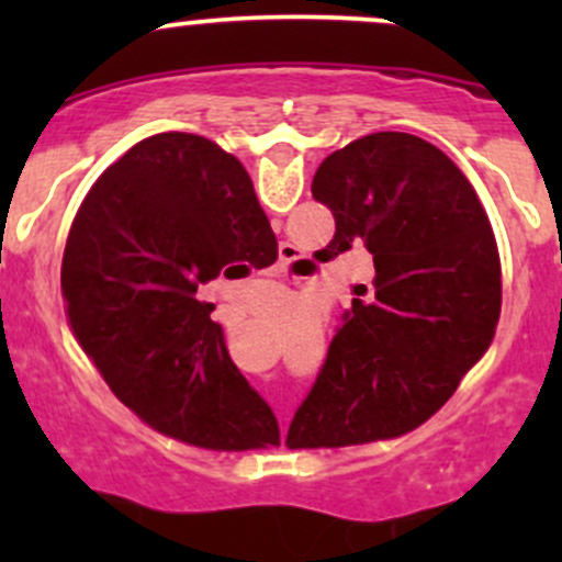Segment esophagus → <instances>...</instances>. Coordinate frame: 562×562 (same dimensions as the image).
Returning <instances> with one entry per match:
<instances>
[{
    "label": "esophagus",
    "instance_id": "esophagus-1",
    "mask_svg": "<svg viewBox=\"0 0 562 562\" xmlns=\"http://www.w3.org/2000/svg\"><path fill=\"white\" fill-rule=\"evenodd\" d=\"M299 260H302V252H299V247L291 245V241H282V245H280V260H277V266H274V274H291V271L296 269Z\"/></svg>",
    "mask_w": 562,
    "mask_h": 562
}]
</instances>
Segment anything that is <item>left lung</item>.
<instances>
[{
    "mask_svg": "<svg viewBox=\"0 0 562 562\" xmlns=\"http://www.w3.org/2000/svg\"><path fill=\"white\" fill-rule=\"evenodd\" d=\"M313 198L334 214L328 252L370 249L375 299H356L328 345L288 449L396 438L449 402L501 317L490 217L454 162L411 133H372L321 162Z\"/></svg>",
    "mask_w": 562,
    "mask_h": 562,
    "instance_id": "left-lung-1",
    "label": "left lung"
}]
</instances>
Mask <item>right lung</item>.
<instances>
[{"mask_svg": "<svg viewBox=\"0 0 562 562\" xmlns=\"http://www.w3.org/2000/svg\"><path fill=\"white\" fill-rule=\"evenodd\" d=\"M277 255L234 155L192 133L135 144L83 198L61 258L67 321L113 394L149 427L214 451L280 446V427L225 348L209 280Z\"/></svg>", "mask_w": 562, "mask_h": 562, "instance_id": "obj_1", "label": "right lung"}]
</instances>
